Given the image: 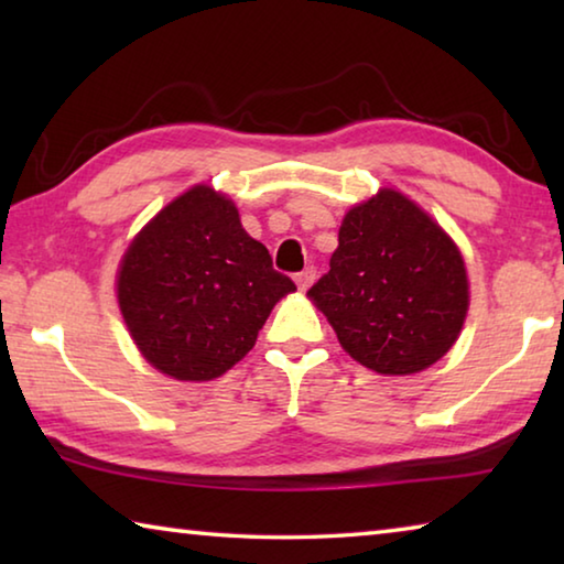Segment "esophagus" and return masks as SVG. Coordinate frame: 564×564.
<instances>
[{
  "label": "esophagus",
  "instance_id": "esophagus-1",
  "mask_svg": "<svg viewBox=\"0 0 564 564\" xmlns=\"http://www.w3.org/2000/svg\"><path fill=\"white\" fill-rule=\"evenodd\" d=\"M313 281H316V269H305L301 273H295V285H299V291H308Z\"/></svg>",
  "mask_w": 564,
  "mask_h": 564
}]
</instances>
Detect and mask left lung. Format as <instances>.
I'll use <instances>...</instances> for the list:
<instances>
[{
    "mask_svg": "<svg viewBox=\"0 0 564 564\" xmlns=\"http://www.w3.org/2000/svg\"><path fill=\"white\" fill-rule=\"evenodd\" d=\"M308 299L343 350L383 376L420 373L441 360L470 305L460 248L393 188L346 214L330 271Z\"/></svg>",
    "mask_w": 564,
    "mask_h": 564,
    "instance_id": "1",
    "label": "left lung"
}]
</instances>
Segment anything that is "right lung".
Wrapping results in <instances>:
<instances>
[{
	"mask_svg": "<svg viewBox=\"0 0 564 564\" xmlns=\"http://www.w3.org/2000/svg\"><path fill=\"white\" fill-rule=\"evenodd\" d=\"M295 283L248 236L231 198L198 184L151 218L119 263L117 299L133 343L176 380H214L253 348Z\"/></svg>",
	"mask_w": 564,
	"mask_h": 564,
	"instance_id": "obj_1",
	"label": "right lung"
}]
</instances>
